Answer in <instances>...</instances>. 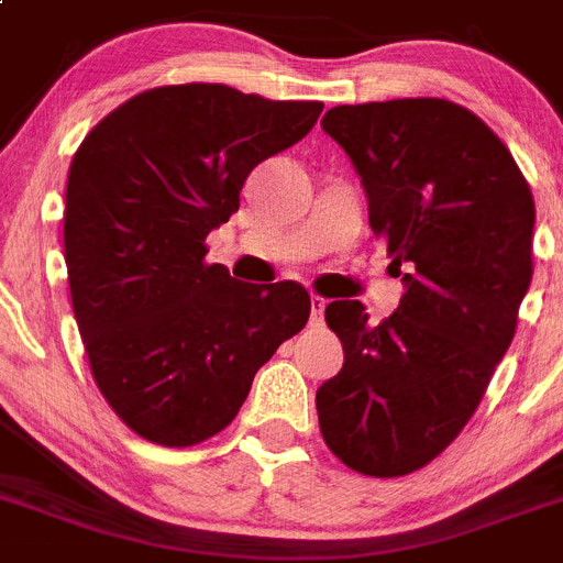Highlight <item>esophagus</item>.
Segmentation results:
<instances>
[{"label":"esophagus","mask_w":563,"mask_h":563,"mask_svg":"<svg viewBox=\"0 0 563 563\" xmlns=\"http://www.w3.org/2000/svg\"><path fill=\"white\" fill-rule=\"evenodd\" d=\"M324 306H328V302H324L322 297H311V324L313 328H322Z\"/></svg>","instance_id":"esophagus-1"}]
</instances>
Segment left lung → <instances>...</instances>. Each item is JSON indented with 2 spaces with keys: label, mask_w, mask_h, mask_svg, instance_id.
Here are the masks:
<instances>
[{
  "label": "left lung",
  "mask_w": 563,
  "mask_h": 563,
  "mask_svg": "<svg viewBox=\"0 0 563 563\" xmlns=\"http://www.w3.org/2000/svg\"><path fill=\"white\" fill-rule=\"evenodd\" d=\"M322 130L350 155L406 294L380 324L324 308L344 366L317 391L322 439L372 477L435 459L481 406L533 277L536 205L508 146L448 99L339 104Z\"/></svg>",
  "instance_id": "left-lung-1"
}]
</instances>
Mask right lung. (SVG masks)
I'll return each instance as SVG.
<instances>
[{
    "mask_svg": "<svg viewBox=\"0 0 563 563\" xmlns=\"http://www.w3.org/2000/svg\"><path fill=\"white\" fill-rule=\"evenodd\" d=\"M322 108L219 82L150 88L71 157V306L99 391L141 439L191 448L217 435L255 372L306 328V288L239 283L205 261V239L239 210L257 163L306 139Z\"/></svg>",
    "mask_w": 563,
    "mask_h": 563,
    "instance_id": "right-lung-1",
    "label": "right lung"
}]
</instances>
